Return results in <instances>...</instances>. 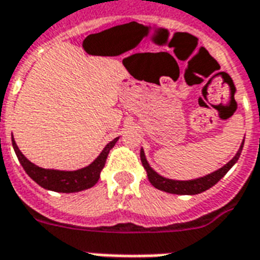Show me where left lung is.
Wrapping results in <instances>:
<instances>
[{
	"mask_svg": "<svg viewBox=\"0 0 260 260\" xmlns=\"http://www.w3.org/2000/svg\"><path fill=\"white\" fill-rule=\"evenodd\" d=\"M244 141L241 142L239 151L234 155V157L230 161H228L223 167H220L216 171L211 173V174H207L204 177H199L196 179H188V181H178V179H170L166 178L163 175H160L156 173L155 170L152 169L148 160L145 157V152L144 149H141V163L144 166V169L146 170V175H148V179L149 182L155 186L156 189L159 190H163V192L173 193V194H197V193L206 192L207 189L212 188L218 181L223 178L226 175V173L229 171L236 161L239 160L240 155H241V151H243Z\"/></svg>",
	"mask_w": 260,
	"mask_h": 260,
	"instance_id": "1",
	"label": "left lung"
}]
</instances>
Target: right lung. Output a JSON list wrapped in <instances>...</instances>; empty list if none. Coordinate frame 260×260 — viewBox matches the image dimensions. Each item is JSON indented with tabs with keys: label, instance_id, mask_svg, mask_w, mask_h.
I'll return each mask as SVG.
<instances>
[{
	"label": "right lung",
	"instance_id": "1",
	"mask_svg": "<svg viewBox=\"0 0 260 260\" xmlns=\"http://www.w3.org/2000/svg\"><path fill=\"white\" fill-rule=\"evenodd\" d=\"M118 140L119 137L114 138L112 141L108 142L104 149L101 151L100 155L97 156L95 160H93L90 165L86 166L83 169L74 170V171H63V170L38 167L34 163H31L30 160L21 153L13 137H12V145H13V149L16 152L17 159L20 161V165L23 166L24 171L40 186L58 193H75L91 188V186H94L95 183H97V181L100 178L101 170L104 169L109 151L114 148Z\"/></svg>",
	"mask_w": 260,
	"mask_h": 260
}]
</instances>
